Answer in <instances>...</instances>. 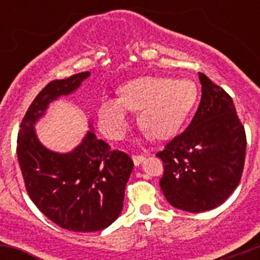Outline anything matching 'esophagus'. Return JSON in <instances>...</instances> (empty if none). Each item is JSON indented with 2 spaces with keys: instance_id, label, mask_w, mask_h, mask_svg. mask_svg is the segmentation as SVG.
Returning <instances> with one entry per match:
<instances>
[{
  "instance_id": "obj_1",
  "label": "esophagus",
  "mask_w": 260,
  "mask_h": 260,
  "mask_svg": "<svg viewBox=\"0 0 260 260\" xmlns=\"http://www.w3.org/2000/svg\"><path fill=\"white\" fill-rule=\"evenodd\" d=\"M132 159L133 162H135L136 166H140V165L142 164L143 159H145V156H142V154H133Z\"/></svg>"
}]
</instances>
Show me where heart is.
<instances>
[{"mask_svg":"<svg viewBox=\"0 0 260 260\" xmlns=\"http://www.w3.org/2000/svg\"><path fill=\"white\" fill-rule=\"evenodd\" d=\"M198 101V86L190 79L142 77L125 83L119 99H104L98 108V124L111 140L120 141L129 131L128 111H140L138 124L156 140L174 136Z\"/></svg>","mask_w":260,"mask_h":260,"instance_id":"1","label":"heart"}]
</instances>
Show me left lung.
I'll return each instance as SVG.
<instances>
[{
    "label": "left lung",
    "mask_w": 260,
    "mask_h": 260,
    "mask_svg": "<svg viewBox=\"0 0 260 260\" xmlns=\"http://www.w3.org/2000/svg\"><path fill=\"white\" fill-rule=\"evenodd\" d=\"M201 101L188 127L157 156L164 162L159 180L174 208L201 212L221 205L242 179L246 136L233 99L203 73Z\"/></svg>",
    "instance_id": "left-lung-1"
}]
</instances>
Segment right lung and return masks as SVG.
Returning a JSON list of instances; mask_svg holds the SVG:
<instances>
[{"label": "right lung", "instance_id": "1", "mask_svg": "<svg viewBox=\"0 0 260 260\" xmlns=\"http://www.w3.org/2000/svg\"><path fill=\"white\" fill-rule=\"evenodd\" d=\"M89 75L50 81L28 107L17 136L18 164L32 203L62 229L83 233L104 229L119 216L133 161L93 131L74 151L56 153L39 142L34 124L50 102L74 91Z\"/></svg>", "mask_w": 260, "mask_h": 260}]
</instances>
